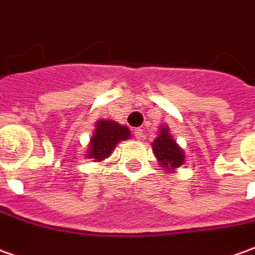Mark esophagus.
Returning <instances> with one entry per match:
<instances>
[{
  "mask_svg": "<svg viewBox=\"0 0 255 255\" xmlns=\"http://www.w3.org/2000/svg\"><path fill=\"white\" fill-rule=\"evenodd\" d=\"M142 135H143V129H142V128H135V129H134V136L136 138V139H138V141L141 139Z\"/></svg>",
  "mask_w": 255,
  "mask_h": 255,
  "instance_id": "1",
  "label": "esophagus"
}]
</instances>
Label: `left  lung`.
<instances>
[{
    "instance_id": "left-lung-1",
    "label": "left lung",
    "mask_w": 255,
    "mask_h": 255,
    "mask_svg": "<svg viewBox=\"0 0 255 255\" xmlns=\"http://www.w3.org/2000/svg\"><path fill=\"white\" fill-rule=\"evenodd\" d=\"M152 150L156 156L163 173H176L186 162V153L180 148L177 141L171 136L167 126L159 128V134L152 142Z\"/></svg>"
}]
</instances>
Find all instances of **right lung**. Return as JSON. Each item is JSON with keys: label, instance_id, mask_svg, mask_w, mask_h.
Wrapping results in <instances>:
<instances>
[{"label": "right lung", "instance_id": "right-lung-1", "mask_svg": "<svg viewBox=\"0 0 255 255\" xmlns=\"http://www.w3.org/2000/svg\"><path fill=\"white\" fill-rule=\"evenodd\" d=\"M131 138L129 128L113 120H99L95 123V129L88 143L85 156L102 162L113 153L117 143Z\"/></svg>", "mask_w": 255, "mask_h": 255}]
</instances>
